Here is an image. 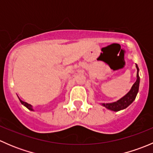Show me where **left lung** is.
Wrapping results in <instances>:
<instances>
[{"label":"left lung","mask_w":153,"mask_h":153,"mask_svg":"<svg viewBox=\"0 0 153 153\" xmlns=\"http://www.w3.org/2000/svg\"><path fill=\"white\" fill-rule=\"evenodd\" d=\"M137 68V79L135 84H133L130 90L128 93H126L124 97L119 99L118 101H115L113 103H108V104H102V105L105 106L106 109H110L112 111L118 112V111L121 110V109H126L128 106L130 105L134 100L136 98V95L138 92V89H139V83H140V77L138 75L139 69H138V65L136 64Z\"/></svg>","instance_id":"1"}]
</instances>
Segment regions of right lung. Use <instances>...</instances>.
<instances>
[{
  "instance_id": "right-lung-1",
  "label": "right lung",
  "mask_w": 153,
  "mask_h": 153,
  "mask_svg": "<svg viewBox=\"0 0 153 153\" xmlns=\"http://www.w3.org/2000/svg\"><path fill=\"white\" fill-rule=\"evenodd\" d=\"M19 100H20V101H21V104H22L23 105H24V106H25L27 108V109H30V110L33 111V109H32V106L31 105V104H28V103H27V102H24V101H21V100L20 99V98H19Z\"/></svg>"
}]
</instances>
